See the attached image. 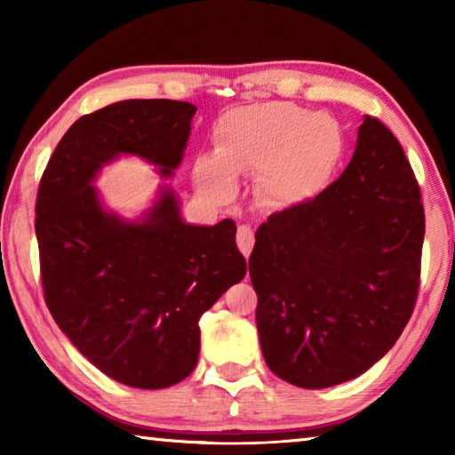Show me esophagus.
Instances as JSON below:
<instances>
[{"label": "esophagus", "mask_w": 455, "mask_h": 455, "mask_svg": "<svg viewBox=\"0 0 455 455\" xmlns=\"http://www.w3.org/2000/svg\"><path fill=\"white\" fill-rule=\"evenodd\" d=\"M236 244L238 249H241V252L244 257L251 255L252 251V244H255V235H252V228L246 227V225H241L236 230Z\"/></svg>", "instance_id": "34e87169"}]
</instances>
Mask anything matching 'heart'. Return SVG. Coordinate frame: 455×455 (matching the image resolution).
Wrapping results in <instances>:
<instances>
[{
  "label": "heart",
  "mask_w": 455,
  "mask_h": 455,
  "mask_svg": "<svg viewBox=\"0 0 455 455\" xmlns=\"http://www.w3.org/2000/svg\"><path fill=\"white\" fill-rule=\"evenodd\" d=\"M217 152L203 154L195 179L206 195L227 198L236 174H260L259 195L275 209L309 203L341 164L345 134L329 114L289 102L235 108L214 128Z\"/></svg>",
  "instance_id": "1"
}]
</instances>
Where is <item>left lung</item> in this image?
<instances>
[{
  "instance_id": "obj_1",
  "label": "left lung",
  "mask_w": 455,
  "mask_h": 455,
  "mask_svg": "<svg viewBox=\"0 0 455 455\" xmlns=\"http://www.w3.org/2000/svg\"><path fill=\"white\" fill-rule=\"evenodd\" d=\"M426 217L402 144L365 116L349 166L257 230L249 259L268 369L303 389L365 373L410 321Z\"/></svg>"
}]
</instances>
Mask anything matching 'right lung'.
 I'll return each instance as SVG.
<instances>
[{
  "label": "right lung",
  "instance_id": "right-lung-1",
  "mask_svg": "<svg viewBox=\"0 0 455 455\" xmlns=\"http://www.w3.org/2000/svg\"><path fill=\"white\" fill-rule=\"evenodd\" d=\"M196 106L124 100L76 120L45 166L36 236L45 305L92 365L130 387L164 389L195 371L198 321L243 281L230 219L187 225L164 187L142 220L106 211L92 182L122 154L179 168Z\"/></svg>",
  "mask_w": 455,
  "mask_h": 455
}]
</instances>
